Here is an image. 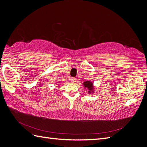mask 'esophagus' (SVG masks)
<instances>
[{
	"label": "esophagus",
	"instance_id": "1",
	"mask_svg": "<svg viewBox=\"0 0 147 147\" xmlns=\"http://www.w3.org/2000/svg\"><path fill=\"white\" fill-rule=\"evenodd\" d=\"M70 80H71V81H72L73 83H75L77 81V79H76V78H72Z\"/></svg>",
	"mask_w": 147,
	"mask_h": 147
}]
</instances>
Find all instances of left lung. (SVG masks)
<instances>
[{
  "label": "left lung",
  "instance_id": "8db88e82",
  "mask_svg": "<svg viewBox=\"0 0 147 147\" xmlns=\"http://www.w3.org/2000/svg\"><path fill=\"white\" fill-rule=\"evenodd\" d=\"M83 84L84 85L85 89H87L88 90V93H89L90 94L91 93H94V88L93 83H92L91 81H85V82H84Z\"/></svg>",
  "mask_w": 147,
  "mask_h": 147
}]
</instances>
